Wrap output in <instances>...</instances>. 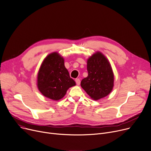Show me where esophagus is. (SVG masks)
<instances>
[{"mask_svg":"<svg viewBox=\"0 0 151 151\" xmlns=\"http://www.w3.org/2000/svg\"><path fill=\"white\" fill-rule=\"evenodd\" d=\"M76 84L77 85H79L80 84V80L79 78H76Z\"/></svg>","mask_w":151,"mask_h":151,"instance_id":"34e87169","label":"esophagus"}]
</instances>
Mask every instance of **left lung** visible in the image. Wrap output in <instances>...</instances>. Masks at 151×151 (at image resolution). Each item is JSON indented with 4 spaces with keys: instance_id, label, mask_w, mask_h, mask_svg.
<instances>
[{
    "instance_id": "obj_1",
    "label": "left lung",
    "mask_w": 151,
    "mask_h": 151,
    "mask_svg": "<svg viewBox=\"0 0 151 151\" xmlns=\"http://www.w3.org/2000/svg\"><path fill=\"white\" fill-rule=\"evenodd\" d=\"M88 76L82 79L81 86L95 100L108 96L114 86V74L106 58L97 52L87 61Z\"/></svg>"
}]
</instances>
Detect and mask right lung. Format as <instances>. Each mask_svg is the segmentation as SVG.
Listing matches in <instances>:
<instances>
[{"instance_id":"add662e5","label":"right lung","mask_w":151,"mask_h":151,"mask_svg":"<svg viewBox=\"0 0 151 151\" xmlns=\"http://www.w3.org/2000/svg\"><path fill=\"white\" fill-rule=\"evenodd\" d=\"M76 85L64 65V59L57 52L48 55L43 60L37 77V86L45 97L59 100L67 90Z\"/></svg>"}]
</instances>
